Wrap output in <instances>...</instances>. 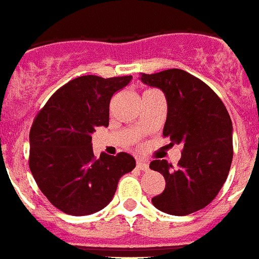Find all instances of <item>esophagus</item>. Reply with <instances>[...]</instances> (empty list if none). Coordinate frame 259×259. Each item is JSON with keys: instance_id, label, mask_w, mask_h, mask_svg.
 I'll list each match as a JSON object with an SVG mask.
<instances>
[{"instance_id": "1", "label": "esophagus", "mask_w": 259, "mask_h": 259, "mask_svg": "<svg viewBox=\"0 0 259 259\" xmlns=\"http://www.w3.org/2000/svg\"><path fill=\"white\" fill-rule=\"evenodd\" d=\"M137 167L140 170H148L149 169V162L148 161H145V159L138 158L137 159Z\"/></svg>"}]
</instances>
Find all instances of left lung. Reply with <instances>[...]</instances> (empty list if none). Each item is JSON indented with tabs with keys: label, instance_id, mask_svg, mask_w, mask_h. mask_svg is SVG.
<instances>
[{
	"label": "left lung",
	"instance_id": "obj_1",
	"mask_svg": "<svg viewBox=\"0 0 259 259\" xmlns=\"http://www.w3.org/2000/svg\"><path fill=\"white\" fill-rule=\"evenodd\" d=\"M141 81L159 88L167 101L163 137L182 144L177 169L154 159L150 169L165 177L153 205L171 215H188L209 205L228 178L233 159V123L220 97L205 82L181 69L145 74Z\"/></svg>",
	"mask_w": 259,
	"mask_h": 259
}]
</instances>
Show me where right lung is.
<instances>
[{"label": "right lung", "instance_id": "1", "mask_svg": "<svg viewBox=\"0 0 259 259\" xmlns=\"http://www.w3.org/2000/svg\"><path fill=\"white\" fill-rule=\"evenodd\" d=\"M132 75H82L65 83L37 113L29 141V167L49 202L70 215H88L110 202L119 178L136 167L127 153L102 154L92 149V134L109 125L113 94Z\"/></svg>", "mask_w": 259, "mask_h": 259}]
</instances>
